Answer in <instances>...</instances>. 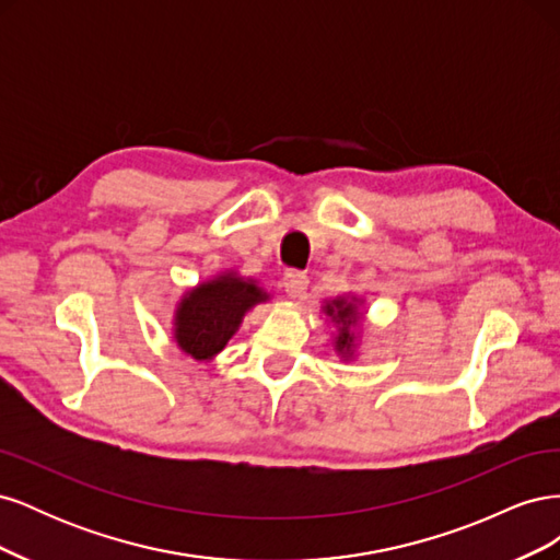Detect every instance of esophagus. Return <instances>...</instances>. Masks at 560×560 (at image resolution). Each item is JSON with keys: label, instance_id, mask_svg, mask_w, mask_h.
Listing matches in <instances>:
<instances>
[{"label": "esophagus", "instance_id": "1", "mask_svg": "<svg viewBox=\"0 0 560 560\" xmlns=\"http://www.w3.org/2000/svg\"><path fill=\"white\" fill-rule=\"evenodd\" d=\"M282 287H284L287 294H290L292 299H296V296H301L303 292H306L308 276L301 273V270H296V268H287L284 276H282Z\"/></svg>", "mask_w": 560, "mask_h": 560}]
</instances>
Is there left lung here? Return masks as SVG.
Listing matches in <instances>:
<instances>
[{
  "mask_svg": "<svg viewBox=\"0 0 560 560\" xmlns=\"http://www.w3.org/2000/svg\"><path fill=\"white\" fill-rule=\"evenodd\" d=\"M327 313L336 319L341 322V334H338V341H336V348L338 350H350L352 346V336H350V322H354V306L352 303H346L343 299H336L334 303H329L327 306Z\"/></svg>",
  "mask_w": 560,
  "mask_h": 560,
  "instance_id": "8db88e82",
  "label": "left lung"
}]
</instances>
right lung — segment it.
<instances>
[{
	"label": "right lung",
	"instance_id": "add662e5",
	"mask_svg": "<svg viewBox=\"0 0 560 560\" xmlns=\"http://www.w3.org/2000/svg\"><path fill=\"white\" fill-rule=\"evenodd\" d=\"M266 294L254 282L238 278H217L196 287L184 296L177 311L175 338L194 360H210L238 329L243 315L264 301Z\"/></svg>",
	"mask_w": 560,
	"mask_h": 560
}]
</instances>
